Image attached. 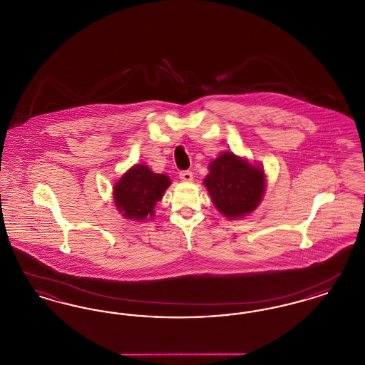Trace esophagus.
I'll use <instances>...</instances> for the list:
<instances>
[{
  "label": "esophagus",
  "instance_id": "1",
  "mask_svg": "<svg viewBox=\"0 0 365 365\" xmlns=\"http://www.w3.org/2000/svg\"><path fill=\"white\" fill-rule=\"evenodd\" d=\"M179 178H180V180H182V182L189 183V182L192 180V174H191L190 171H182V173L179 174Z\"/></svg>",
  "mask_w": 365,
  "mask_h": 365
}]
</instances>
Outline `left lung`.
<instances>
[{
    "instance_id": "obj_1",
    "label": "left lung",
    "mask_w": 365,
    "mask_h": 365,
    "mask_svg": "<svg viewBox=\"0 0 365 365\" xmlns=\"http://www.w3.org/2000/svg\"><path fill=\"white\" fill-rule=\"evenodd\" d=\"M208 170L204 186L225 217L238 220L259 208L267 187L261 164L227 150L209 163Z\"/></svg>"
}]
</instances>
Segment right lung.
<instances>
[{
  "instance_id": "1",
  "label": "right lung",
  "mask_w": 365,
  "mask_h": 365,
  "mask_svg": "<svg viewBox=\"0 0 365 365\" xmlns=\"http://www.w3.org/2000/svg\"><path fill=\"white\" fill-rule=\"evenodd\" d=\"M171 179L153 173L145 164L128 168L113 185V202L124 219L143 223L155 217L157 202L161 201Z\"/></svg>"
}]
</instances>
